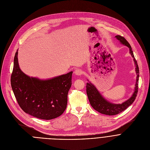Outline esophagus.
Returning <instances> with one entry per match:
<instances>
[{
  "instance_id": "34e87169",
  "label": "esophagus",
  "mask_w": 150,
  "mask_h": 150,
  "mask_svg": "<svg viewBox=\"0 0 150 150\" xmlns=\"http://www.w3.org/2000/svg\"><path fill=\"white\" fill-rule=\"evenodd\" d=\"M75 74L78 76H81L82 74V71L81 69H76L74 72Z\"/></svg>"
}]
</instances>
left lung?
Listing matches in <instances>:
<instances>
[{
	"instance_id": "1",
	"label": "left lung",
	"mask_w": 150,
	"mask_h": 150,
	"mask_svg": "<svg viewBox=\"0 0 150 150\" xmlns=\"http://www.w3.org/2000/svg\"><path fill=\"white\" fill-rule=\"evenodd\" d=\"M116 37L120 41L121 43H122L123 45H125L129 48L130 53L131 54L132 56L134 57V60L136 65V72L137 74V83L135 85V91L132 96L129 100H127V101H126L125 102L122 104H112L105 100L101 96V95L99 93V92L97 91L96 88L92 83H91L90 82L87 83V86H86L87 94L88 96V98L90 103V104L93 107V108L101 114L110 115V116L116 115L122 112L133 103V102L136 98L138 91V81H139V76L138 65L137 62L134 57V53L132 52L131 45H129V42H128V41L125 39V38H124L123 37L118 35H116Z\"/></svg>"
}]
</instances>
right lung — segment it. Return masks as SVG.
<instances>
[{
	"label": "right lung",
	"instance_id": "obj_1",
	"mask_svg": "<svg viewBox=\"0 0 150 150\" xmlns=\"http://www.w3.org/2000/svg\"><path fill=\"white\" fill-rule=\"evenodd\" d=\"M72 72L48 80L30 78L20 69L18 50L14 57L11 87L22 110L35 117L50 120L65 112Z\"/></svg>",
	"mask_w": 150,
	"mask_h": 150
}]
</instances>
